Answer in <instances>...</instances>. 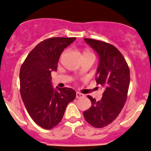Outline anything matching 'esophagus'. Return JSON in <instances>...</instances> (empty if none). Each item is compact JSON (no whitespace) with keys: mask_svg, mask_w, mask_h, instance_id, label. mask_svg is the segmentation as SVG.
<instances>
[{"mask_svg":"<svg viewBox=\"0 0 151 151\" xmlns=\"http://www.w3.org/2000/svg\"><path fill=\"white\" fill-rule=\"evenodd\" d=\"M84 95L82 94V93H80V92H77L76 93V97H77V99H79V98H81V97H84Z\"/></svg>","mask_w":151,"mask_h":151,"instance_id":"34e87169","label":"esophagus"}]
</instances>
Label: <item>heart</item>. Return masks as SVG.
Instances as JSON below:
<instances>
[{"label":"heart","mask_w":151,"mask_h":151,"mask_svg":"<svg viewBox=\"0 0 151 151\" xmlns=\"http://www.w3.org/2000/svg\"><path fill=\"white\" fill-rule=\"evenodd\" d=\"M65 52L66 51H64L62 55H63L65 53ZM85 57H93V58H94V55H93V54L91 52V51H89V50H85V51L84 52V58H85Z\"/></svg>","instance_id":"obj_1"}]
</instances>
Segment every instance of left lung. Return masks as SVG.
I'll use <instances>...</instances> for the list:
<instances>
[{"label": "left lung", "instance_id": "left-lung-1", "mask_svg": "<svg viewBox=\"0 0 151 151\" xmlns=\"http://www.w3.org/2000/svg\"><path fill=\"white\" fill-rule=\"evenodd\" d=\"M84 40L99 55L96 81L104 87V91L100 101L87 96L91 106L84 111V117L93 127L103 128L116 119L125 104L130 84V70L125 58L116 47L89 38H84Z\"/></svg>", "mask_w": 151, "mask_h": 151}]
</instances>
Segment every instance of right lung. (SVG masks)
Instances as JSON below:
<instances>
[{
    "label": "right lung",
    "instance_id": "right-lung-1",
    "mask_svg": "<svg viewBox=\"0 0 151 151\" xmlns=\"http://www.w3.org/2000/svg\"><path fill=\"white\" fill-rule=\"evenodd\" d=\"M76 37H52L40 42L27 56L20 71V94L29 115L38 126L52 129L61 121L67 104L76 98L71 88L55 90L52 71H56L65 48Z\"/></svg>",
    "mask_w": 151,
    "mask_h": 151
}]
</instances>
